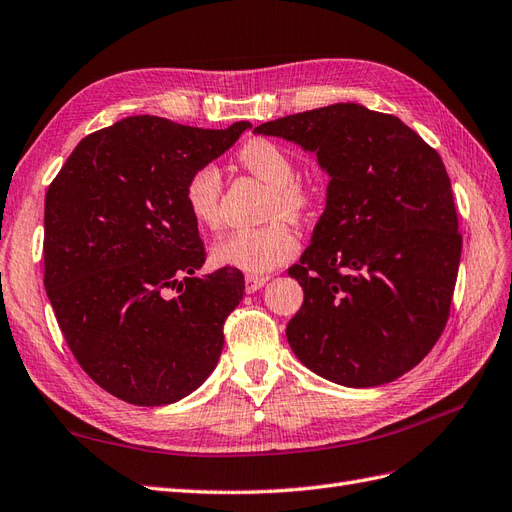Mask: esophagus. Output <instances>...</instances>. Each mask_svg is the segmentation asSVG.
<instances>
[{
  "mask_svg": "<svg viewBox=\"0 0 512 512\" xmlns=\"http://www.w3.org/2000/svg\"><path fill=\"white\" fill-rule=\"evenodd\" d=\"M246 294H253V291L261 289L268 283V276H261V274H246Z\"/></svg>",
  "mask_w": 512,
  "mask_h": 512,
  "instance_id": "obj_1",
  "label": "esophagus"
}]
</instances>
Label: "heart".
Returning a JSON list of instances; mask_svg holds the SVG:
<instances>
[{
  "mask_svg": "<svg viewBox=\"0 0 512 512\" xmlns=\"http://www.w3.org/2000/svg\"><path fill=\"white\" fill-rule=\"evenodd\" d=\"M240 163L255 178L272 186L268 212L270 216H287L300 221L313 206V193L298 180L296 160L270 139H251L240 148ZM221 195L223 178L216 165H201L195 169L184 186L186 208L199 227H221ZM298 251V236L285 218H274L272 223L257 229H238L221 238L212 257L216 264L231 266L244 272H268L285 264Z\"/></svg>",
  "mask_w": 512,
  "mask_h": 512,
  "instance_id": "1",
  "label": "heart"
}]
</instances>
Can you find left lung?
I'll use <instances>...</instances> for the list:
<instances>
[{
	"instance_id": "8db88e82",
	"label": "left lung",
	"mask_w": 512,
	"mask_h": 512,
	"mask_svg": "<svg viewBox=\"0 0 512 512\" xmlns=\"http://www.w3.org/2000/svg\"><path fill=\"white\" fill-rule=\"evenodd\" d=\"M296 141L330 173L326 210L289 276L304 302L287 341L317 375L349 388L401 377L442 337L461 233L450 178L431 145L356 102L255 128Z\"/></svg>"
}]
</instances>
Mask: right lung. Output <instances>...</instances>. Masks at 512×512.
<instances>
[{"label":"right lung","instance_id":"right-lung-1","mask_svg":"<svg viewBox=\"0 0 512 512\" xmlns=\"http://www.w3.org/2000/svg\"><path fill=\"white\" fill-rule=\"evenodd\" d=\"M246 128L133 115L81 139L49 186L47 296L72 356L113 397L175 403L216 367L244 276L197 274L206 248L184 186Z\"/></svg>","mask_w":512,"mask_h":512}]
</instances>
